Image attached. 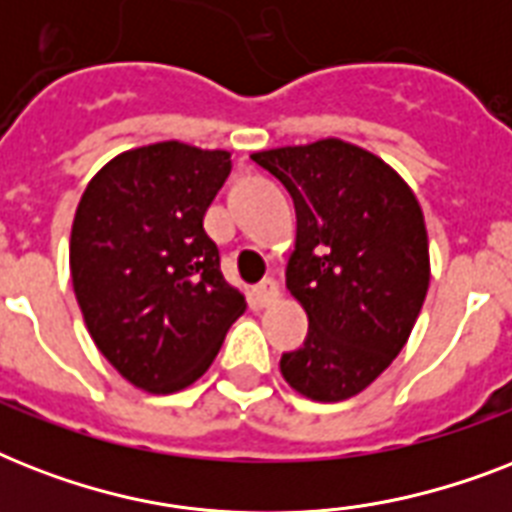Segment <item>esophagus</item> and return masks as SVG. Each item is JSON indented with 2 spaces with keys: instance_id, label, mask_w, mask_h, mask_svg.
<instances>
[{
  "instance_id": "obj_1",
  "label": "esophagus",
  "mask_w": 512,
  "mask_h": 512,
  "mask_svg": "<svg viewBox=\"0 0 512 512\" xmlns=\"http://www.w3.org/2000/svg\"><path fill=\"white\" fill-rule=\"evenodd\" d=\"M252 300H255L257 308H268V305L279 300V284L273 279H263L252 289Z\"/></svg>"
}]
</instances>
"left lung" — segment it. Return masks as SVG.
I'll return each instance as SVG.
<instances>
[{"label":"left lung","instance_id":"8db88e82","mask_svg":"<svg viewBox=\"0 0 512 512\" xmlns=\"http://www.w3.org/2000/svg\"><path fill=\"white\" fill-rule=\"evenodd\" d=\"M295 201L287 289L308 335L281 353L284 380L313 401L372 385L406 345L430 281L428 231L409 185L342 140L252 154Z\"/></svg>","mask_w":512,"mask_h":512}]
</instances>
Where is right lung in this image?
Returning <instances> with one entry per match:
<instances>
[{
  "label": "right lung",
  "mask_w": 512,
  "mask_h": 512,
  "mask_svg": "<svg viewBox=\"0 0 512 512\" xmlns=\"http://www.w3.org/2000/svg\"><path fill=\"white\" fill-rule=\"evenodd\" d=\"M228 175V151L170 140L116 156L82 193L76 300L100 353L135 388L172 393L199 380L247 308L204 231Z\"/></svg>",
  "instance_id": "obj_1"
}]
</instances>
